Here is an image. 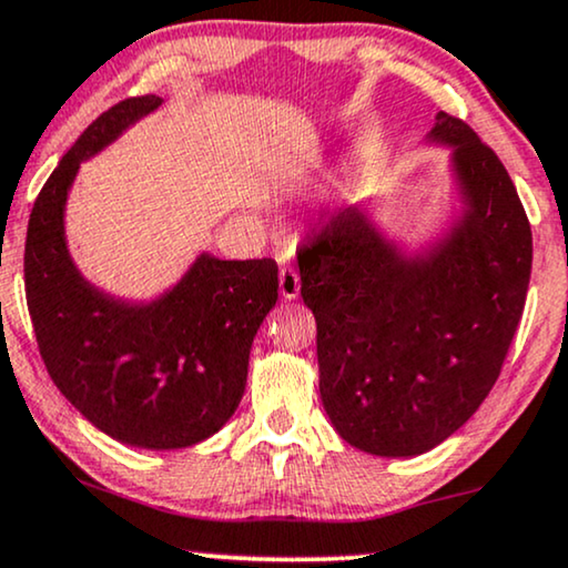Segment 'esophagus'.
<instances>
[{"label": "esophagus", "instance_id": "34e87169", "mask_svg": "<svg viewBox=\"0 0 568 568\" xmlns=\"http://www.w3.org/2000/svg\"><path fill=\"white\" fill-rule=\"evenodd\" d=\"M278 292H282L284 300H297V294H300L297 268L282 266V271H278Z\"/></svg>", "mask_w": 568, "mask_h": 568}]
</instances>
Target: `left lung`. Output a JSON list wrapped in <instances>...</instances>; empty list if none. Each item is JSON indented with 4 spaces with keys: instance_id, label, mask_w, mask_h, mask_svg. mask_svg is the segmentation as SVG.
I'll use <instances>...</instances> for the list:
<instances>
[{
    "instance_id": "8db88e82",
    "label": "left lung",
    "mask_w": 568,
    "mask_h": 568,
    "mask_svg": "<svg viewBox=\"0 0 568 568\" xmlns=\"http://www.w3.org/2000/svg\"><path fill=\"white\" fill-rule=\"evenodd\" d=\"M425 140L452 149L459 211L440 237L404 250L355 203L297 255L323 409L349 446L388 459L430 452L475 415L532 271V230L496 153L446 112Z\"/></svg>"
}]
</instances>
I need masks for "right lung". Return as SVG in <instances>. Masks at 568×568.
<instances>
[{"mask_svg":"<svg viewBox=\"0 0 568 568\" xmlns=\"http://www.w3.org/2000/svg\"><path fill=\"white\" fill-rule=\"evenodd\" d=\"M161 101L124 99L75 140L36 197L26 237L28 313L51 381L101 433L151 452L195 446L230 423L253 338L278 300L271 257L201 253L180 282L145 302L114 297L78 271L64 209L80 164Z\"/></svg>","mask_w":568,"mask_h":568,"instance_id":"add662e5","label":"right lung"}]
</instances>
